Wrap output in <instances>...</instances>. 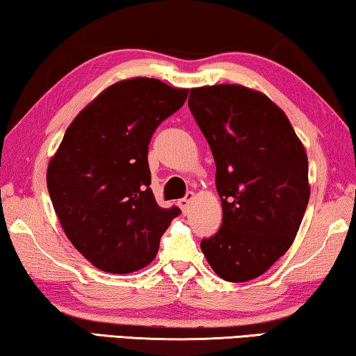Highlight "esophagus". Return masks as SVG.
Returning a JSON list of instances; mask_svg holds the SVG:
<instances>
[{
    "instance_id": "esophagus-1",
    "label": "esophagus",
    "mask_w": 356,
    "mask_h": 356,
    "mask_svg": "<svg viewBox=\"0 0 356 356\" xmlns=\"http://www.w3.org/2000/svg\"><path fill=\"white\" fill-rule=\"evenodd\" d=\"M193 200H195V193L193 192H188L182 200H179V207L182 208L184 214H187L190 211V204H192Z\"/></svg>"
}]
</instances>
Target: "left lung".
<instances>
[{
	"label": "left lung",
	"mask_w": 356,
	"mask_h": 356,
	"mask_svg": "<svg viewBox=\"0 0 356 356\" xmlns=\"http://www.w3.org/2000/svg\"><path fill=\"white\" fill-rule=\"evenodd\" d=\"M188 108L216 163L222 226L202 252L227 282L261 276L290 248L309 200L308 158L289 118L258 90H190Z\"/></svg>",
	"instance_id": "obj_1"
}]
</instances>
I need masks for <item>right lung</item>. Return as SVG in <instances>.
<instances>
[{
	"label": "right lung",
	"instance_id": "right-lung-1",
	"mask_svg": "<svg viewBox=\"0 0 356 356\" xmlns=\"http://www.w3.org/2000/svg\"><path fill=\"white\" fill-rule=\"evenodd\" d=\"M187 95L158 79L119 80L77 114L49 159L47 185L64 234L104 273L129 274L152 263L179 216L177 207L154 200L148 143Z\"/></svg>",
	"mask_w": 356,
	"mask_h": 356
}]
</instances>
